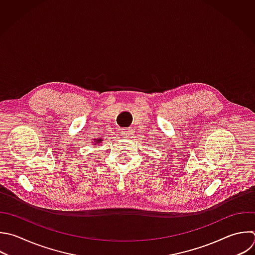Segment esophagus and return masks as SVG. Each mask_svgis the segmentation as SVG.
I'll return each instance as SVG.
<instances>
[{
    "label": "esophagus",
    "mask_w": 255,
    "mask_h": 255,
    "mask_svg": "<svg viewBox=\"0 0 255 255\" xmlns=\"http://www.w3.org/2000/svg\"><path fill=\"white\" fill-rule=\"evenodd\" d=\"M122 134H123L124 137L129 138V137L132 136V134H133V129L130 128H125V129L122 130Z\"/></svg>",
    "instance_id": "1"
}]
</instances>
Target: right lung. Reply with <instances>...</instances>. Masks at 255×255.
Listing matches in <instances>:
<instances>
[{
  "instance_id": "add662e5",
  "label": "right lung",
  "mask_w": 255,
  "mask_h": 255,
  "mask_svg": "<svg viewBox=\"0 0 255 255\" xmlns=\"http://www.w3.org/2000/svg\"><path fill=\"white\" fill-rule=\"evenodd\" d=\"M96 142H98V143H100V142H102V139H97V141Z\"/></svg>"
}]
</instances>
